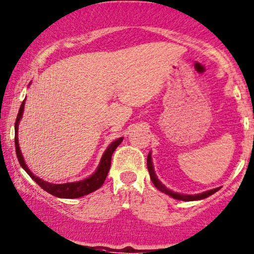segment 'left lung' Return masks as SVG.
Masks as SVG:
<instances>
[{
  "instance_id": "1",
  "label": "left lung",
  "mask_w": 254,
  "mask_h": 254,
  "mask_svg": "<svg viewBox=\"0 0 254 254\" xmlns=\"http://www.w3.org/2000/svg\"><path fill=\"white\" fill-rule=\"evenodd\" d=\"M147 168H148L150 180H152L153 185L155 186V188H158L159 190L163 191V193L170 195V196L175 197V199L183 200V201H193V200H201V199H205V197L210 196V195L214 194L217 190H219V188H216V189H212V190H207V191H204V193L196 194V195H185V194L174 193V191H171V190H170V189L166 188L165 186L161 185L160 181H159L158 178H157V175H155L154 169H153V163H152V158H150V153L148 154V157H147Z\"/></svg>"
}]
</instances>
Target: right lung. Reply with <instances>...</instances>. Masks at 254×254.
Masks as SVG:
<instances>
[{"label": "right lung", "mask_w": 254, "mask_h": 254, "mask_svg": "<svg viewBox=\"0 0 254 254\" xmlns=\"http://www.w3.org/2000/svg\"><path fill=\"white\" fill-rule=\"evenodd\" d=\"M24 105H25V100L20 106V110H19V113L18 116H16V121H15V152L21 168L29 174V176L31 177L42 189L48 191L49 194L54 195V196H58V197H65V199H76V197L84 196L86 194L95 191L96 189H99L100 187L104 185L106 177H107V174L111 168V159H112V154L114 150H116L117 147L121 144V142L123 141V137H119L118 140L112 142V143L108 146V148L106 149L104 155H102L99 168H97L95 174L91 175L90 177L86 178L84 181H79V182L64 183V185H53V183H48L46 182V181L41 180V178L36 177L35 175L30 171L29 168L26 166V164H25L23 154H21L20 152V148H19L18 125H19V121L21 119V116H23Z\"/></svg>", "instance_id": "right-lung-1"}]
</instances>
